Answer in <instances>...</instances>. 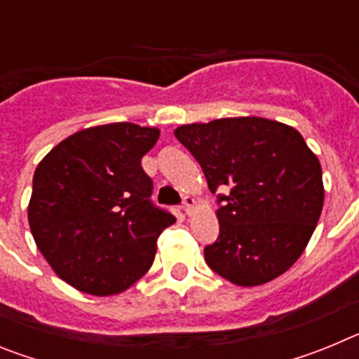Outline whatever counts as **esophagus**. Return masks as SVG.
<instances>
[{
  "mask_svg": "<svg viewBox=\"0 0 359 359\" xmlns=\"http://www.w3.org/2000/svg\"><path fill=\"white\" fill-rule=\"evenodd\" d=\"M196 207V199L194 198H190V196H185L183 198V212H185L187 215L192 214V210H194Z\"/></svg>",
  "mask_w": 359,
  "mask_h": 359,
  "instance_id": "esophagus-1",
  "label": "esophagus"
}]
</instances>
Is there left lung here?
<instances>
[{
  "label": "left lung",
  "mask_w": 359,
  "mask_h": 359,
  "mask_svg": "<svg viewBox=\"0 0 359 359\" xmlns=\"http://www.w3.org/2000/svg\"><path fill=\"white\" fill-rule=\"evenodd\" d=\"M176 138L201 165L214 194L219 237L205 248L212 271L243 287L286 273L309 243L323 207L322 167L302 135L261 116L187 123Z\"/></svg>",
  "instance_id": "obj_1"
}]
</instances>
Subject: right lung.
Returning <instances> with one entry per match:
<instances>
[{"label":"right lung","instance_id":"obj_1","mask_svg":"<svg viewBox=\"0 0 359 359\" xmlns=\"http://www.w3.org/2000/svg\"><path fill=\"white\" fill-rule=\"evenodd\" d=\"M160 129L131 122L73 133L37 165L28 224L52 269L82 293L109 297L152 266L161 231L176 223L154 207L142 158Z\"/></svg>","mask_w":359,"mask_h":359}]
</instances>
